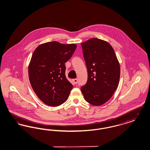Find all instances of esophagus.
<instances>
[{
	"instance_id": "obj_1",
	"label": "esophagus",
	"mask_w": 150,
	"mask_h": 150,
	"mask_svg": "<svg viewBox=\"0 0 150 150\" xmlns=\"http://www.w3.org/2000/svg\"><path fill=\"white\" fill-rule=\"evenodd\" d=\"M73 82L75 84H76L78 83V79H73Z\"/></svg>"
}]
</instances>
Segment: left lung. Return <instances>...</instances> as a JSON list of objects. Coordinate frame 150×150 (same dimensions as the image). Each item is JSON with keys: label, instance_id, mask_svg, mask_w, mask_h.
I'll list each match as a JSON object with an SVG mask.
<instances>
[{"label": "left lung", "instance_id": "8db88e82", "mask_svg": "<svg viewBox=\"0 0 150 150\" xmlns=\"http://www.w3.org/2000/svg\"><path fill=\"white\" fill-rule=\"evenodd\" d=\"M81 45L88 74L81 91L87 102L100 106L110 100L117 88L120 64L113 48L105 40L94 38Z\"/></svg>", "mask_w": 150, "mask_h": 150}]
</instances>
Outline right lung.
<instances>
[{
	"label": "right lung",
	"instance_id": "right-lung-1",
	"mask_svg": "<svg viewBox=\"0 0 150 150\" xmlns=\"http://www.w3.org/2000/svg\"><path fill=\"white\" fill-rule=\"evenodd\" d=\"M76 47L53 41L39 45L33 52L29 80L36 96L48 106H58L68 99L73 86L66 78L64 64Z\"/></svg>",
	"mask_w": 150,
	"mask_h": 150
}]
</instances>
